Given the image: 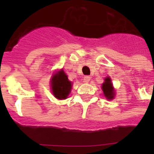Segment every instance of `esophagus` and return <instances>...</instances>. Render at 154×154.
Wrapping results in <instances>:
<instances>
[{
    "mask_svg": "<svg viewBox=\"0 0 154 154\" xmlns=\"http://www.w3.org/2000/svg\"><path fill=\"white\" fill-rule=\"evenodd\" d=\"M90 79H91L90 76L85 75V77H84V79H83V82H86V83H88V82L90 81Z\"/></svg>",
    "mask_w": 154,
    "mask_h": 154,
    "instance_id": "esophagus-1",
    "label": "esophagus"
}]
</instances>
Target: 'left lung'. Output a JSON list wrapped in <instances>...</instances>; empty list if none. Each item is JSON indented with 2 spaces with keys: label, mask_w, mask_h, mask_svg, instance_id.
I'll return each instance as SVG.
<instances>
[{
  "label": "left lung",
  "mask_w": 154,
  "mask_h": 154,
  "mask_svg": "<svg viewBox=\"0 0 154 154\" xmlns=\"http://www.w3.org/2000/svg\"><path fill=\"white\" fill-rule=\"evenodd\" d=\"M102 89H103V92H104L105 96L107 98V99H112L115 95L114 92L113 87H112L111 79L109 77H107L105 79V82L102 85Z\"/></svg>",
  "instance_id": "1"
}]
</instances>
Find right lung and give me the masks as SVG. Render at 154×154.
<instances>
[{"instance_id": "add662e5", "label": "right lung", "mask_w": 154, "mask_h": 154, "mask_svg": "<svg viewBox=\"0 0 154 154\" xmlns=\"http://www.w3.org/2000/svg\"><path fill=\"white\" fill-rule=\"evenodd\" d=\"M51 89L54 96L58 99H65L72 89V83L68 79L63 70L55 74L51 79Z\"/></svg>"}]
</instances>
